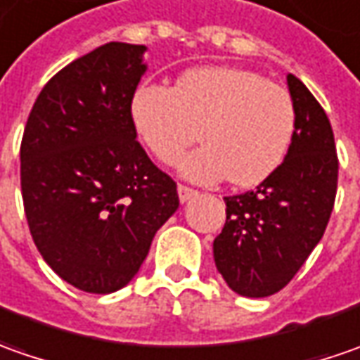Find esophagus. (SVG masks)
I'll return each instance as SVG.
<instances>
[{"mask_svg": "<svg viewBox=\"0 0 360 360\" xmlns=\"http://www.w3.org/2000/svg\"><path fill=\"white\" fill-rule=\"evenodd\" d=\"M177 193H179L181 203H187L189 199L197 197V191H195V189H191V187H187V185H179V187H177Z\"/></svg>", "mask_w": 360, "mask_h": 360, "instance_id": "obj_1", "label": "esophagus"}]
</instances>
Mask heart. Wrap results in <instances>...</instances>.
Instances as JSON below:
<instances>
[{"mask_svg":"<svg viewBox=\"0 0 360 360\" xmlns=\"http://www.w3.org/2000/svg\"><path fill=\"white\" fill-rule=\"evenodd\" d=\"M131 125L149 153L163 163L199 139L177 169L197 183L229 177L235 187H255L285 161L297 127L291 94L259 71L203 65L181 73L173 89L143 83L131 97Z\"/></svg>","mask_w":360,"mask_h":360,"instance_id":"obj_1","label":"heart"}]
</instances>
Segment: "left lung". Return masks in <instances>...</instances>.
Returning a JSON list of instances; mask_svg holds the SVG:
<instances>
[{"mask_svg":"<svg viewBox=\"0 0 360 360\" xmlns=\"http://www.w3.org/2000/svg\"><path fill=\"white\" fill-rule=\"evenodd\" d=\"M297 127L281 167L253 191L225 197L227 221L213 241L225 283L243 297L281 291L321 241L337 195L339 159L325 109L287 75Z\"/></svg>","mask_w":360,"mask_h":360,"instance_id":"left-lung-1","label":"left lung"}]
</instances>
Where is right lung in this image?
<instances>
[{
	"mask_svg": "<svg viewBox=\"0 0 360 360\" xmlns=\"http://www.w3.org/2000/svg\"><path fill=\"white\" fill-rule=\"evenodd\" d=\"M145 45H101L45 83L21 139V197L45 263L79 291L107 295L139 271L179 207L153 165L129 105Z\"/></svg>",
	"mask_w": 360,
	"mask_h": 360,
	"instance_id": "1",
	"label": "right lung"
}]
</instances>
